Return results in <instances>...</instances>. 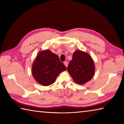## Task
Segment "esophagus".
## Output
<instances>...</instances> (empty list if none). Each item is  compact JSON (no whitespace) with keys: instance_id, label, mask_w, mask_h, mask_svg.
Segmentation results:
<instances>
[{"instance_id":"esophagus-1","label":"esophagus","mask_w":124,"mask_h":124,"mask_svg":"<svg viewBox=\"0 0 124 124\" xmlns=\"http://www.w3.org/2000/svg\"><path fill=\"white\" fill-rule=\"evenodd\" d=\"M63 63L64 64V66H66V67H67V66H68V62H67V61H64Z\"/></svg>"}]
</instances>
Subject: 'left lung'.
Here are the masks:
<instances>
[{"mask_svg": "<svg viewBox=\"0 0 124 124\" xmlns=\"http://www.w3.org/2000/svg\"><path fill=\"white\" fill-rule=\"evenodd\" d=\"M67 70L75 83L83 85L91 80L95 72L93 60L87 52L77 50L73 54Z\"/></svg>", "mask_w": 124, "mask_h": 124, "instance_id": "1", "label": "left lung"}]
</instances>
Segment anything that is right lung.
I'll list each match as a JSON object with an SVG mask.
<instances>
[{
	"instance_id": "1",
	"label": "right lung",
	"mask_w": 124,
	"mask_h": 124,
	"mask_svg": "<svg viewBox=\"0 0 124 124\" xmlns=\"http://www.w3.org/2000/svg\"><path fill=\"white\" fill-rule=\"evenodd\" d=\"M66 70L57 54L50 50L39 52L32 66V73L38 83L49 86L53 84L59 74Z\"/></svg>"
}]
</instances>
